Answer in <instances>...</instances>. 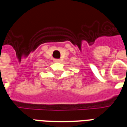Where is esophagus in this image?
Wrapping results in <instances>:
<instances>
[{
  "instance_id": "34e87169",
  "label": "esophagus",
  "mask_w": 127,
  "mask_h": 127,
  "mask_svg": "<svg viewBox=\"0 0 127 127\" xmlns=\"http://www.w3.org/2000/svg\"><path fill=\"white\" fill-rule=\"evenodd\" d=\"M54 62H55V63H59V62H60V60H58V59H54Z\"/></svg>"
}]
</instances>
